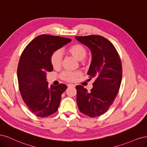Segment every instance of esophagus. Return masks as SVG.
I'll return each instance as SVG.
<instances>
[{
    "label": "esophagus",
    "mask_w": 147,
    "mask_h": 147,
    "mask_svg": "<svg viewBox=\"0 0 147 147\" xmlns=\"http://www.w3.org/2000/svg\"><path fill=\"white\" fill-rule=\"evenodd\" d=\"M67 86H68V87H75V86H74V84H68V85H67Z\"/></svg>",
    "instance_id": "34e87169"
}]
</instances>
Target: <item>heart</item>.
<instances>
[{
    "instance_id": "b5f03b06",
    "label": "heart",
    "mask_w": 147,
    "mask_h": 147,
    "mask_svg": "<svg viewBox=\"0 0 147 147\" xmlns=\"http://www.w3.org/2000/svg\"><path fill=\"white\" fill-rule=\"evenodd\" d=\"M67 53L78 60H83L87 55V50L84 47L79 44L71 46L67 49ZM62 61V56L59 51H56L51 56V63L54 69H58L61 67ZM81 75L79 71L71 72L64 71L60 74L61 79L68 82H73Z\"/></svg>"
}]
</instances>
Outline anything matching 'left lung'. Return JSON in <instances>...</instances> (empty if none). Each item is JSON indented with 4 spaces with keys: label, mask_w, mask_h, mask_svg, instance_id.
Returning <instances> with one entry per match:
<instances>
[{
    "label": "left lung",
    "mask_w": 147,
    "mask_h": 147,
    "mask_svg": "<svg viewBox=\"0 0 147 147\" xmlns=\"http://www.w3.org/2000/svg\"><path fill=\"white\" fill-rule=\"evenodd\" d=\"M90 49L92 59L88 71L89 79H94L88 92L82 86L76 87L79 111L90 117L106 113L119 91L122 79L121 61L115 46L101 35L76 36Z\"/></svg>",
    "instance_id": "left-lung-1"
}]
</instances>
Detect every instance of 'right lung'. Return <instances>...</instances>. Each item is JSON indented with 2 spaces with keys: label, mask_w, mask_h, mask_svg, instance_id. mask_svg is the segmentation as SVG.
<instances>
[{
  "label": "right lung",
  "mask_w": 147,
  "mask_h": 147,
  "mask_svg": "<svg viewBox=\"0 0 147 147\" xmlns=\"http://www.w3.org/2000/svg\"><path fill=\"white\" fill-rule=\"evenodd\" d=\"M67 38L41 35L24 49L19 60L17 76L23 101L35 115L46 117L58 109L65 84L49 86L46 75L53 71L51 56L54 51L68 43Z\"/></svg>",
  "instance_id": "1"
}]
</instances>
